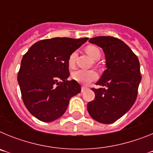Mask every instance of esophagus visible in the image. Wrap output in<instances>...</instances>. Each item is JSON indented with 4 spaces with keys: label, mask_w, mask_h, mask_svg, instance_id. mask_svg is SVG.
<instances>
[{
    "label": "esophagus",
    "mask_w": 153,
    "mask_h": 153,
    "mask_svg": "<svg viewBox=\"0 0 153 153\" xmlns=\"http://www.w3.org/2000/svg\"><path fill=\"white\" fill-rule=\"evenodd\" d=\"M86 90H87V87H86V86H82V89H81V91H82V92H84Z\"/></svg>",
    "instance_id": "1"
}]
</instances>
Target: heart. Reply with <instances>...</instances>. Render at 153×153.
<instances>
[{
  "mask_svg": "<svg viewBox=\"0 0 153 153\" xmlns=\"http://www.w3.org/2000/svg\"><path fill=\"white\" fill-rule=\"evenodd\" d=\"M86 53L89 55L93 60H98L101 57V52L98 47L96 46L90 45L86 47ZM76 56V53L73 52L70 55L68 59V64L70 67H73L75 64V59ZM98 77V74L94 70H77L72 73V78L74 80L77 81L79 83L83 84H88L93 81L96 80Z\"/></svg>",
  "mask_w": 153,
  "mask_h": 153,
  "instance_id": "b5f03b06",
  "label": "heart"
}]
</instances>
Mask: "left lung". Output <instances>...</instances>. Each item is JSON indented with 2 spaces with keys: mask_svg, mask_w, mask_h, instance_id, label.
I'll return each instance as SVG.
<instances>
[{
  "mask_svg": "<svg viewBox=\"0 0 153 153\" xmlns=\"http://www.w3.org/2000/svg\"><path fill=\"white\" fill-rule=\"evenodd\" d=\"M89 41L102 48L106 69L96 83L102 88H92L95 99L88 102L87 110L99 123H113L136 101L142 79L140 61L132 50L118 38L100 36Z\"/></svg>",
  "mask_w": 153,
  "mask_h": 153,
  "instance_id": "1",
  "label": "left lung"
}]
</instances>
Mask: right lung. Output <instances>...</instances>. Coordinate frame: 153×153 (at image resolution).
<instances>
[{
  "instance_id": "1",
  "label": "right lung",
  "mask_w": 153,
  "mask_h": 153,
  "mask_svg": "<svg viewBox=\"0 0 153 153\" xmlns=\"http://www.w3.org/2000/svg\"><path fill=\"white\" fill-rule=\"evenodd\" d=\"M89 38L55 37L36 42L24 55L17 74L23 102L33 117L52 122L67 110L70 98L81 91L70 76L68 59Z\"/></svg>"
}]
</instances>
